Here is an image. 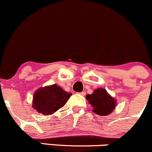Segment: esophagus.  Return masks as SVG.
Segmentation results:
<instances>
[{
    "mask_svg": "<svg viewBox=\"0 0 152 152\" xmlns=\"http://www.w3.org/2000/svg\"><path fill=\"white\" fill-rule=\"evenodd\" d=\"M79 94H80V95L83 96H84L86 95V92H85V91H82V92H81V93H79Z\"/></svg>",
    "mask_w": 152,
    "mask_h": 152,
    "instance_id": "1",
    "label": "esophagus"
}]
</instances>
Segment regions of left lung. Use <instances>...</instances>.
Instances as JSON below:
<instances>
[{
	"label": "left lung",
	"mask_w": 152,
	"mask_h": 152,
	"mask_svg": "<svg viewBox=\"0 0 152 152\" xmlns=\"http://www.w3.org/2000/svg\"><path fill=\"white\" fill-rule=\"evenodd\" d=\"M86 98L93 107V112L99 116L109 115L116 108V100L105 88H96L91 94H87Z\"/></svg>",
	"instance_id": "8db88e82"
}]
</instances>
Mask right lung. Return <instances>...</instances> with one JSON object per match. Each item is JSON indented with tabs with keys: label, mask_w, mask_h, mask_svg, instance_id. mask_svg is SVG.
<instances>
[{
	"label": "right lung",
	"mask_w": 152,
	"mask_h": 152,
	"mask_svg": "<svg viewBox=\"0 0 152 152\" xmlns=\"http://www.w3.org/2000/svg\"><path fill=\"white\" fill-rule=\"evenodd\" d=\"M71 96L57 84L41 87L35 91L32 106L40 114L50 115L65 105Z\"/></svg>",
	"instance_id": "add662e5"
}]
</instances>
